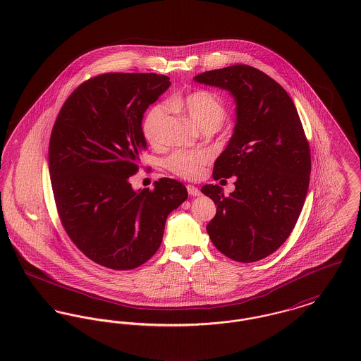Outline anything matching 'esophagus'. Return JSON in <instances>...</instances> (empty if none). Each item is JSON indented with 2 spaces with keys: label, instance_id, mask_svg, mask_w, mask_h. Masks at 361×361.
Instances as JSON below:
<instances>
[{
  "label": "esophagus",
  "instance_id": "obj_1",
  "mask_svg": "<svg viewBox=\"0 0 361 361\" xmlns=\"http://www.w3.org/2000/svg\"><path fill=\"white\" fill-rule=\"evenodd\" d=\"M187 191H188V194L192 195V196H200L202 192H200V190L197 188V187H195V185H187Z\"/></svg>",
  "mask_w": 361,
  "mask_h": 361
}]
</instances>
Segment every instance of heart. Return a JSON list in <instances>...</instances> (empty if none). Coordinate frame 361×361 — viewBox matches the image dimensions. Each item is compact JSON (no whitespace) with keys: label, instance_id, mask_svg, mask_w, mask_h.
<instances>
[{"label":"heart","instance_id":"obj_1","mask_svg":"<svg viewBox=\"0 0 361 361\" xmlns=\"http://www.w3.org/2000/svg\"><path fill=\"white\" fill-rule=\"evenodd\" d=\"M184 111L195 123L203 128H220L226 116V109L221 100L209 90H195L184 97H174L169 100V106L158 103L149 109L142 121V133L147 141L155 147L162 145L165 140L167 121L170 109ZM209 154L203 151H176L166 161L165 166L173 174L194 180L200 177L203 167L209 162Z\"/></svg>","mask_w":361,"mask_h":361}]
</instances>
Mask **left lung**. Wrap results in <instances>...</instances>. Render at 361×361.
I'll list each match as a JSON object with an SVG mask.
<instances>
[{
    "label": "left lung",
    "mask_w": 361,
    "mask_h": 361,
    "mask_svg": "<svg viewBox=\"0 0 361 361\" xmlns=\"http://www.w3.org/2000/svg\"><path fill=\"white\" fill-rule=\"evenodd\" d=\"M194 80L228 90L236 102L235 132L213 169L214 180L236 177L235 191L226 196L219 184L202 187L217 206L207 233L233 261L262 259L287 240L307 194L310 149L300 115L288 93L251 66Z\"/></svg>",
    "instance_id": "8db88e82"
}]
</instances>
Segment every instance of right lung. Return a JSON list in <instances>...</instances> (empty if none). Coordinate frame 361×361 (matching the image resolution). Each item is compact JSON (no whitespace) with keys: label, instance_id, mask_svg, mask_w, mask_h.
<instances>
[{"label":"right lung","instance_id":"1","mask_svg":"<svg viewBox=\"0 0 361 361\" xmlns=\"http://www.w3.org/2000/svg\"><path fill=\"white\" fill-rule=\"evenodd\" d=\"M170 86L154 73H107L81 83L64 102L49 140V173L61 225L93 262L129 271L159 249L167 216L188 192L173 178L135 191L147 148L141 121Z\"/></svg>","mask_w":361,"mask_h":361}]
</instances>
